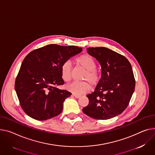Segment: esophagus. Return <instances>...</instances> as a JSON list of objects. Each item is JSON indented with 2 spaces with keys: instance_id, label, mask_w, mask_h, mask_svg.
Instances as JSON below:
<instances>
[{
  "instance_id": "obj_1",
  "label": "esophagus",
  "mask_w": 155,
  "mask_h": 155,
  "mask_svg": "<svg viewBox=\"0 0 155 155\" xmlns=\"http://www.w3.org/2000/svg\"><path fill=\"white\" fill-rule=\"evenodd\" d=\"M73 95H74L75 98H80V97H81V96H80V95H76V94H73Z\"/></svg>"
}]
</instances>
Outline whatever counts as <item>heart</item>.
<instances>
[{
    "label": "heart",
    "instance_id": "b5f03b06",
    "mask_svg": "<svg viewBox=\"0 0 155 155\" xmlns=\"http://www.w3.org/2000/svg\"><path fill=\"white\" fill-rule=\"evenodd\" d=\"M77 65L85 70L82 76L83 81H75L68 85L67 88L74 94L80 95L85 94L90 90V85L96 87L100 82L101 77L100 71L96 68L97 63L94 58L88 54L81 55L75 59ZM61 77L65 82H69L71 80L72 68L71 65L67 61L62 64L60 68Z\"/></svg>",
    "mask_w": 155,
    "mask_h": 155
}]
</instances>
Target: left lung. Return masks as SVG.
<instances>
[{
    "label": "left lung",
    "instance_id": "8db88e82",
    "mask_svg": "<svg viewBox=\"0 0 155 155\" xmlns=\"http://www.w3.org/2000/svg\"><path fill=\"white\" fill-rule=\"evenodd\" d=\"M101 68V77L95 91L87 95L88 105L83 112L97 120L115 117L128 107L135 88L131 65L123 55L105 47L87 48Z\"/></svg>",
    "mask_w": 155,
    "mask_h": 155
}]
</instances>
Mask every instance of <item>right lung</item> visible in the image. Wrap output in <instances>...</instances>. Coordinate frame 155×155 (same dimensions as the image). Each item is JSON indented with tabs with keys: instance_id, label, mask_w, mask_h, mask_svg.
Instances as JSON below:
<instances>
[{
	"instance_id": "1",
	"label": "right lung",
	"mask_w": 155,
	"mask_h": 155,
	"mask_svg": "<svg viewBox=\"0 0 155 155\" xmlns=\"http://www.w3.org/2000/svg\"><path fill=\"white\" fill-rule=\"evenodd\" d=\"M81 51L76 46L50 44L30 51L25 57L15 79V90L27 115L47 120L62 111L64 100L71 94L57 88L65 84L60 68Z\"/></svg>"
}]
</instances>
